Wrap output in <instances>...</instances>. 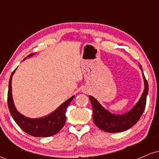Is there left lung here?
<instances>
[{
	"instance_id": "left-lung-1",
	"label": "left lung",
	"mask_w": 159,
	"mask_h": 159,
	"mask_svg": "<svg viewBox=\"0 0 159 159\" xmlns=\"http://www.w3.org/2000/svg\"><path fill=\"white\" fill-rule=\"evenodd\" d=\"M140 69L142 70L141 66ZM144 80L143 93L138 102L129 112L123 115H116L105 110L99 102L93 97L89 96L93 107V118L94 123L104 132L114 133L121 132L132 128L135 125L143 114L147 103V96L148 93V82L143 73Z\"/></svg>"
}]
</instances>
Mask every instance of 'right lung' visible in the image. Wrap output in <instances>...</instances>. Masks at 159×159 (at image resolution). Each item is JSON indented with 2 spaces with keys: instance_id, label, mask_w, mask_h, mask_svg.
Returning a JSON list of instances; mask_svg holds the SVG:
<instances>
[{
  "instance_id": "add662e5",
  "label": "right lung",
  "mask_w": 159,
  "mask_h": 159,
  "mask_svg": "<svg viewBox=\"0 0 159 159\" xmlns=\"http://www.w3.org/2000/svg\"><path fill=\"white\" fill-rule=\"evenodd\" d=\"M32 55L33 54H30L27 57ZM16 69L12 72L10 76V81H9L8 94H7L8 107L13 120L24 132L31 136L50 137L57 134L65 125L66 120V111L75 96L69 98L67 101L62 104L56 111H54L52 114H49L48 116L43 118H39V119L27 118L18 112L14 105L13 100H12L11 82H12V75L15 72Z\"/></svg>"
}]
</instances>
